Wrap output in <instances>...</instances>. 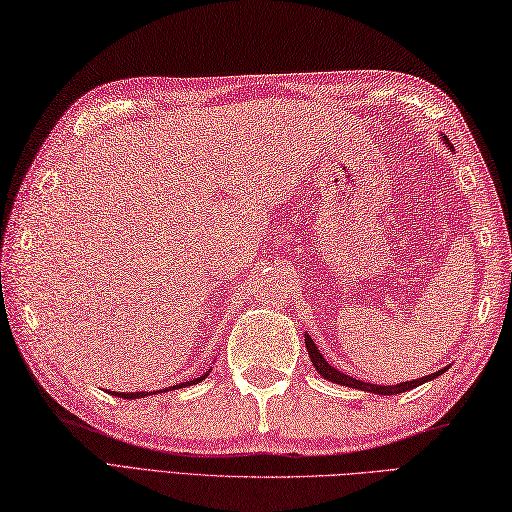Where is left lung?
Returning a JSON list of instances; mask_svg holds the SVG:
<instances>
[{"label": "left lung", "instance_id": "8db88e82", "mask_svg": "<svg viewBox=\"0 0 512 512\" xmlns=\"http://www.w3.org/2000/svg\"><path fill=\"white\" fill-rule=\"evenodd\" d=\"M441 141L445 143V147L450 149V152H454L452 143L447 141V136L441 134ZM304 343H306V350H308V356H310V363L315 365L317 373L321 378H326L328 382H334V384H341V386H350V389H358V391H367V393H376V395H400L404 391H410L415 389V386L423 384V382H430L434 378H439L441 373H445L447 369H450V365L430 373V376H423V378H417V380H406V382H400V384H386V386H380V384H369V382H363V380H356L352 376H345L343 371H339L336 367H332L326 358H323V354L319 352V347L315 345V341L310 339V334H304Z\"/></svg>", "mask_w": 512, "mask_h": 512}]
</instances>
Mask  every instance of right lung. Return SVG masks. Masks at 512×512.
I'll return each mask as SVG.
<instances>
[{
	"mask_svg": "<svg viewBox=\"0 0 512 512\" xmlns=\"http://www.w3.org/2000/svg\"><path fill=\"white\" fill-rule=\"evenodd\" d=\"M210 373V369L204 373V376H199V378H193V380H186V382H180V384H176V386H169V389H160V391H154V393H117V391H108L110 395H115V397H123V400H139V397H145V395H158V393H167V391H173V389H182V386H193V384H197V382H202L206 376Z\"/></svg>",
	"mask_w": 512,
	"mask_h": 512,
	"instance_id": "add662e5",
	"label": "right lung"
}]
</instances>
